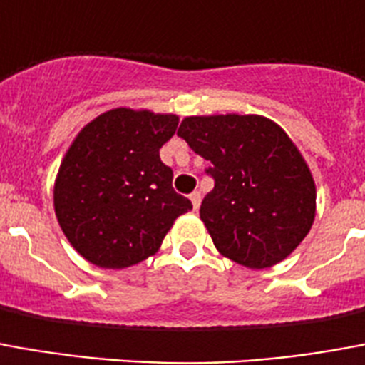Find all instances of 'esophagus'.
Here are the masks:
<instances>
[{
    "mask_svg": "<svg viewBox=\"0 0 365 365\" xmlns=\"http://www.w3.org/2000/svg\"><path fill=\"white\" fill-rule=\"evenodd\" d=\"M191 203H193V209H199V205H201V191H193L190 195Z\"/></svg>",
    "mask_w": 365,
    "mask_h": 365,
    "instance_id": "1",
    "label": "esophagus"
}]
</instances>
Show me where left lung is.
Wrapping results in <instances>:
<instances>
[{
    "mask_svg": "<svg viewBox=\"0 0 365 365\" xmlns=\"http://www.w3.org/2000/svg\"><path fill=\"white\" fill-rule=\"evenodd\" d=\"M215 187L201 220L224 257L250 269L280 263L315 218V183L290 137L261 115H193L178 129Z\"/></svg>",
    "mask_w": 365,
    "mask_h": 365,
    "instance_id": "obj_1",
    "label": "left lung"
}]
</instances>
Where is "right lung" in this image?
I'll use <instances>...</instances> for the list:
<instances>
[{
	"instance_id": "1",
	"label": "right lung",
	"mask_w": 365,
	"mask_h": 365,
	"mask_svg": "<svg viewBox=\"0 0 365 365\" xmlns=\"http://www.w3.org/2000/svg\"><path fill=\"white\" fill-rule=\"evenodd\" d=\"M178 115L115 108L81 129L61 162L53 209L69 244L93 265L125 269L160 247L180 215L193 209L172 187L160 148Z\"/></svg>"
}]
</instances>
